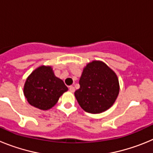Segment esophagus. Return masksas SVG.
I'll list each match as a JSON object with an SVG mask.
<instances>
[{
	"label": "esophagus",
	"mask_w": 153,
	"mask_h": 153,
	"mask_svg": "<svg viewBox=\"0 0 153 153\" xmlns=\"http://www.w3.org/2000/svg\"><path fill=\"white\" fill-rule=\"evenodd\" d=\"M69 90H70V91L71 92V93H74V92L75 91V88H74V86H70V87H69Z\"/></svg>",
	"instance_id": "obj_1"
}]
</instances>
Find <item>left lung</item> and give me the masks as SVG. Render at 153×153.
Masks as SVG:
<instances>
[{"mask_svg": "<svg viewBox=\"0 0 153 153\" xmlns=\"http://www.w3.org/2000/svg\"><path fill=\"white\" fill-rule=\"evenodd\" d=\"M79 83L74 94L81 108L90 113H100L111 107L120 91L116 74L100 61L86 65Z\"/></svg>", "mask_w": 153, "mask_h": 153, "instance_id": "left-lung-1", "label": "left lung"}]
</instances>
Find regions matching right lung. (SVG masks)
<instances>
[{
  "label": "right lung",
  "instance_id": "add662e5",
  "mask_svg": "<svg viewBox=\"0 0 153 153\" xmlns=\"http://www.w3.org/2000/svg\"><path fill=\"white\" fill-rule=\"evenodd\" d=\"M68 88L62 79L55 76L51 67H38L27 79L24 96L34 107L47 110L57 102Z\"/></svg>",
  "mask_w": 153,
  "mask_h": 153
}]
</instances>
